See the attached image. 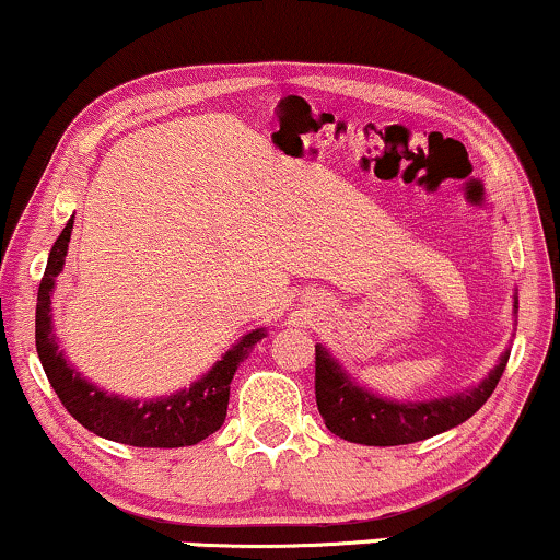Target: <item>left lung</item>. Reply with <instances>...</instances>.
<instances>
[{"label": "left lung", "mask_w": 560, "mask_h": 560, "mask_svg": "<svg viewBox=\"0 0 560 560\" xmlns=\"http://www.w3.org/2000/svg\"><path fill=\"white\" fill-rule=\"evenodd\" d=\"M518 310V300L514 302ZM506 352L480 386L454 399L428 404H399L352 386L323 347H315V401L326 428L345 441L362 446H401L433 438L462 425L490 399L509 362Z\"/></svg>", "instance_id": "8db88e82"}]
</instances>
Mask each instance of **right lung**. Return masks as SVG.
<instances>
[{
    "instance_id": "obj_1",
    "label": "right lung",
    "mask_w": 560,
    "mask_h": 560,
    "mask_svg": "<svg viewBox=\"0 0 560 560\" xmlns=\"http://www.w3.org/2000/svg\"><path fill=\"white\" fill-rule=\"evenodd\" d=\"M72 224L75 219L67 221L59 240L54 242L36 302V349L54 394L80 425L101 438H109V441L140 448H179L200 443L224 425L229 383L234 378V370L242 357L250 352L266 334L253 331L242 336L240 345L229 349L206 378L192 383L187 390L166 396V399L132 401L104 394L93 383L80 378L75 368L67 365L51 334V289L65 266Z\"/></svg>"
}]
</instances>
